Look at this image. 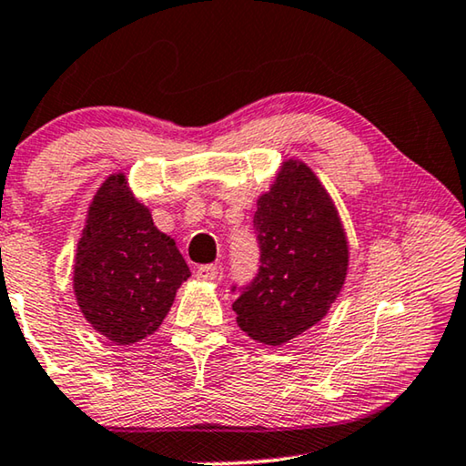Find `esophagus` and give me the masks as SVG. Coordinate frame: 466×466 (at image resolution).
<instances>
[{
  "label": "esophagus",
  "instance_id": "esophagus-1",
  "mask_svg": "<svg viewBox=\"0 0 466 466\" xmlns=\"http://www.w3.org/2000/svg\"><path fill=\"white\" fill-rule=\"evenodd\" d=\"M196 277H198L200 280H215L219 277V268L213 266V264L198 266V268H196Z\"/></svg>",
  "mask_w": 466,
  "mask_h": 466
}]
</instances>
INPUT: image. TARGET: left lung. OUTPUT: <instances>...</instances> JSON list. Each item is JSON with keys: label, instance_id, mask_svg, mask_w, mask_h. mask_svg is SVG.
Masks as SVG:
<instances>
[{"label": "left lung", "instance_id": "left-lung-1", "mask_svg": "<svg viewBox=\"0 0 466 466\" xmlns=\"http://www.w3.org/2000/svg\"><path fill=\"white\" fill-rule=\"evenodd\" d=\"M259 268L232 285L236 323L248 338L279 346L310 329L338 298L349 245L325 187L301 162H285L253 215Z\"/></svg>", "mask_w": 466, "mask_h": 466}]
</instances>
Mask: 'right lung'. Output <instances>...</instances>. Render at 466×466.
Instances as JSON below:
<instances>
[{"instance_id": "add662e5", "label": "right lung", "mask_w": 466, "mask_h": 466, "mask_svg": "<svg viewBox=\"0 0 466 466\" xmlns=\"http://www.w3.org/2000/svg\"><path fill=\"white\" fill-rule=\"evenodd\" d=\"M175 240L128 192L124 175L103 183L77 242L74 289L80 310L116 344H133L158 329L187 280Z\"/></svg>"}]
</instances>
